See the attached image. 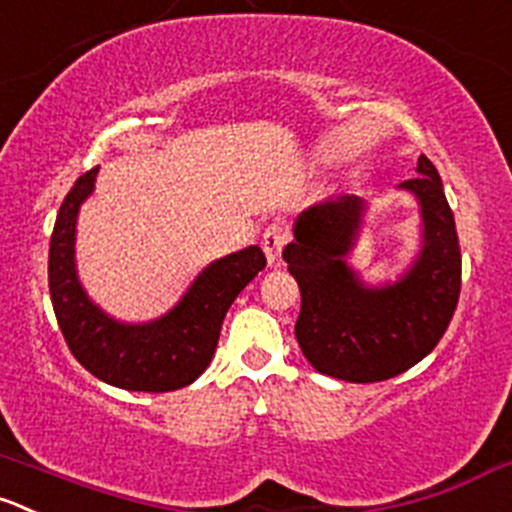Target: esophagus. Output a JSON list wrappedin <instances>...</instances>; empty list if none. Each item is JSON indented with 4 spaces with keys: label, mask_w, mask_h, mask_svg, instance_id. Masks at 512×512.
Instances as JSON below:
<instances>
[{
    "label": "esophagus",
    "mask_w": 512,
    "mask_h": 512,
    "mask_svg": "<svg viewBox=\"0 0 512 512\" xmlns=\"http://www.w3.org/2000/svg\"><path fill=\"white\" fill-rule=\"evenodd\" d=\"M287 240H290V232H287L282 222H272V225L265 227V232H262V250H265L270 265L280 260L282 247L287 245Z\"/></svg>",
    "instance_id": "34e87169"
}]
</instances>
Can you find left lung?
Segmentation results:
<instances>
[{
  "instance_id": "8db88e82",
  "label": "left lung",
  "mask_w": 512,
  "mask_h": 512,
  "mask_svg": "<svg viewBox=\"0 0 512 512\" xmlns=\"http://www.w3.org/2000/svg\"><path fill=\"white\" fill-rule=\"evenodd\" d=\"M400 190L413 192L423 217V247L398 282L370 287L347 265L360 235L365 200L330 197L295 220L282 250L300 285L295 337L322 375L380 382L418 365L448 330L460 297V245L443 180L428 157Z\"/></svg>"
}]
</instances>
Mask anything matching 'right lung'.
<instances>
[{
  "mask_svg": "<svg viewBox=\"0 0 512 512\" xmlns=\"http://www.w3.org/2000/svg\"><path fill=\"white\" fill-rule=\"evenodd\" d=\"M99 167L84 172L59 207L49 242V295L59 330L84 370L107 385L137 393H170L195 382L210 365L222 320L235 297L265 270L257 245L210 262L182 300L162 317L130 325L109 317L84 292L74 265V235L82 202Z\"/></svg>",
  "mask_w": 512,
  "mask_h": 512,
  "instance_id": "obj_1",
  "label": "right lung"
}]
</instances>
